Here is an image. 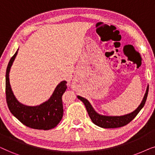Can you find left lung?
<instances>
[{
  "label": "left lung",
  "instance_id": "8db88e82",
  "mask_svg": "<svg viewBox=\"0 0 155 155\" xmlns=\"http://www.w3.org/2000/svg\"><path fill=\"white\" fill-rule=\"evenodd\" d=\"M148 91H149V86H147L145 96L142 99L141 104H140V106L137 107L136 110L130 113L121 115V116H107V115L98 114V113L96 112V110H94L87 99L79 96H78L77 97L85 105L88 114L89 115L90 118L91 119L92 122L95 125L103 127V128H116V127H123L124 125H126L135 118L136 115L138 114V113L141 110V109L145 106L146 100H147V98Z\"/></svg>",
  "mask_w": 155,
  "mask_h": 155
}]
</instances>
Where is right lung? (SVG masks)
<instances>
[{
	"label": "right lung",
	"instance_id": "1",
	"mask_svg": "<svg viewBox=\"0 0 155 155\" xmlns=\"http://www.w3.org/2000/svg\"><path fill=\"white\" fill-rule=\"evenodd\" d=\"M18 51V49L11 57L6 69L5 95L8 108L12 114L27 127L44 130L52 129L62 118L64 109L61 98L67 88V81L60 82L49 100L43 104L36 106L22 104L14 96L9 80L10 68L17 56Z\"/></svg>",
	"mask_w": 155,
	"mask_h": 155
}]
</instances>
